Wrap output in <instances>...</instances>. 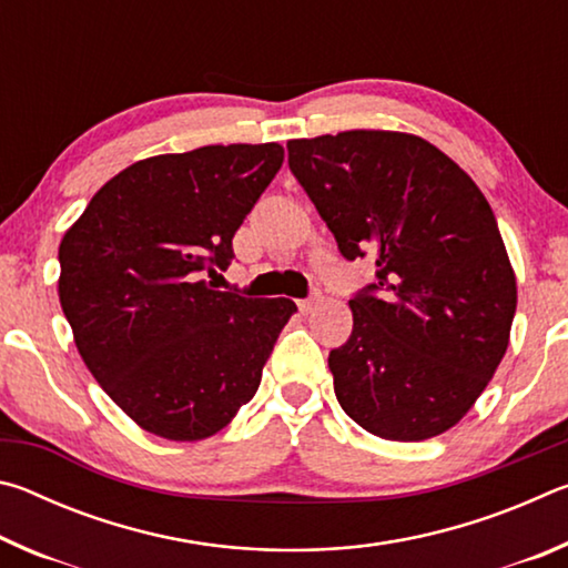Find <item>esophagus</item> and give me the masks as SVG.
<instances>
[{"label": "esophagus", "mask_w": 568, "mask_h": 568, "mask_svg": "<svg viewBox=\"0 0 568 568\" xmlns=\"http://www.w3.org/2000/svg\"><path fill=\"white\" fill-rule=\"evenodd\" d=\"M318 295H313V297H305V301H297V307H301V313L303 315H307V313H313L315 307H318Z\"/></svg>", "instance_id": "obj_1"}]
</instances>
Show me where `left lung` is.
Instances as JSON below:
<instances>
[{
    "mask_svg": "<svg viewBox=\"0 0 568 568\" xmlns=\"http://www.w3.org/2000/svg\"><path fill=\"white\" fill-rule=\"evenodd\" d=\"M287 165L343 257L376 283L331 351L341 408L373 436L426 440L466 416L501 363L516 275L484 192L423 138L348 130L287 142Z\"/></svg>",
    "mask_w": 568,
    "mask_h": 568,
    "instance_id": "8db88e82",
    "label": "left lung"
}]
</instances>
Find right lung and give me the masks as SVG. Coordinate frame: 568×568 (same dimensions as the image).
<instances>
[{
  "mask_svg": "<svg viewBox=\"0 0 568 568\" xmlns=\"http://www.w3.org/2000/svg\"><path fill=\"white\" fill-rule=\"evenodd\" d=\"M277 142L134 162L60 243V303L94 381L168 440H203L255 396L287 297L215 291L233 235L283 165Z\"/></svg>",
  "mask_w": 568,
  "mask_h": 568,
  "instance_id": "1",
  "label": "right lung"
}]
</instances>
